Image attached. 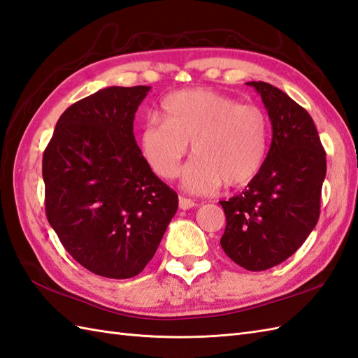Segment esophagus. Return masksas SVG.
I'll use <instances>...</instances> for the list:
<instances>
[{"instance_id": "obj_1", "label": "esophagus", "mask_w": 358, "mask_h": 358, "mask_svg": "<svg viewBox=\"0 0 358 358\" xmlns=\"http://www.w3.org/2000/svg\"><path fill=\"white\" fill-rule=\"evenodd\" d=\"M178 206H180V209H181V210H189V209H192V207H196V203H195V201H192V199H189V198L180 196V199H178Z\"/></svg>"}]
</instances>
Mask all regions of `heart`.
<instances>
[{"label": "heart", "instance_id": "obj_1", "mask_svg": "<svg viewBox=\"0 0 358 358\" xmlns=\"http://www.w3.org/2000/svg\"><path fill=\"white\" fill-rule=\"evenodd\" d=\"M163 122L140 129L138 148L146 164L163 180L177 176L192 143L195 157L182 169L189 192H215L222 182L245 186L262 169L268 148V120L261 108L212 90H186L164 99Z\"/></svg>", "mask_w": 358, "mask_h": 358}]
</instances>
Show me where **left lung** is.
Listing matches in <instances>:
<instances>
[{
  "instance_id": "1",
  "label": "left lung",
  "mask_w": 358,
  "mask_h": 358,
  "mask_svg": "<svg viewBox=\"0 0 358 358\" xmlns=\"http://www.w3.org/2000/svg\"><path fill=\"white\" fill-rule=\"evenodd\" d=\"M247 85L268 113L271 145L247 189L221 201L227 224L220 243L241 267L262 271L288 259L317 224L327 154L301 105L267 82Z\"/></svg>"
}]
</instances>
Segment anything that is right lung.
I'll return each instance as SVG.
<instances>
[{
	"mask_svg": "<svg viewBox=\"0 0 358 358\" xmlns=\"http://www.w3.org/2000/svg\"><path fill=\"white\" fill-rule=\"evenodd\" d=\"M149 90L108 87L73 103L44 152L50 226L82 267L103 278L137 276L178 209L132 132Z\"/></svg>",
	"mask_w": 358,
	"mask_h": 358,
	"instance_id": "1",
	"label": "right lung"
}]
</instances>
